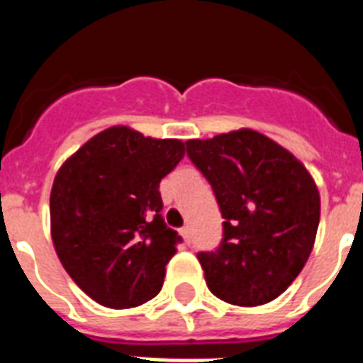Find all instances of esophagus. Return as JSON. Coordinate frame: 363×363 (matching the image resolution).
Returning <instances> with one entry per match:
<instances>
[{"mask_svg":"<svg viewBox=\"0 0 363 363\" xmlns=\"http://www.w3.org/2000/svg\"><path fill=\"white\" fill-rule=\"evenodd\" d=\"M181 235H182V239H184V241L190 245V241H192V233H190V228H182Z\"/></svg>","mask_w":363,"mask_h":363,"instance_id":"1","label":"esophagus"}]
</instances>
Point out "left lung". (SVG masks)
Here are the masks:
<instances>
[{
  "mask_svg": "<svg viewBox=\"0 0 363 363\" xmlns=\"http://www.w3.org/2000/svg\"><path fill=\"white\" fill-rule=\"evenodd\" d=\"M186 152L224 218L220 247L198 254L207 286L239 307L269 303L309 259L320 220L316 182L290 150L248 128L190 139Z\"/></svg>",
  "mask_w": 363,
  "mask_h": 363,
  "instance_id": "obj_1",
  "label": "left lung"
}]
</instances>
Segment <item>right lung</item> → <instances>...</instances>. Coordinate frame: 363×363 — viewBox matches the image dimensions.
I'll return each instance as SVG.
<instances>
[{"instance_id": "right-lung-1", "label": "right lung", "mask_w": 363, "mask_h": 363, "mask_svg": "<svg viewBox=\"0 0 363 363\" xmlns=\"http://www.w3.org/2000/svg\"><path fill=\"white\" fill-rule=\"evenodd\" d=\"M184 158L179 139L113 125L65 160L50 192V235L75 284L109 309L162 290L181 241L162 218L160 181Z\"/></svg>"}]
</instances>
